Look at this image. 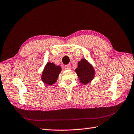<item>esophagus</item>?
<instances>
[{
	"label": "esophagus",
	"mask_w": 134,
	"mask_h": 134,
	"mask_svg": "<svg viewBox=\"0 0 134 134\" xmlns=\"http://www.w3.org/2000/svg\"><path fill=\"white\" fill-rule=\"evenodd\" d=\"M64 68L65 70H70L71 69V65H70V64H67V65H65L64 66Z\"/></svg>",
	"instance_id": "esophagus-1"
}]
</instances>
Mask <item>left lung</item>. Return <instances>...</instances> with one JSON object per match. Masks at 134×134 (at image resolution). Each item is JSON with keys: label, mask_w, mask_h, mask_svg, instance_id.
Masks as SVG:
<instances>
[{"label": "left lung", "mask_w": 134, "mask_h": 134, "mask_svg": "<svg viewBox=\"0 0 134 134\" xmlns=\"http://www.w3.org/2000/svg\"><path fill=\"white\" fill-rule=\"evenodd\" d=\"M80 83L87 85L94 77L95 71L93 67L86 59H81L79 62L77 68L75 70Z\"/></svg>", "instance_id": "obj_1"}]
</instances>
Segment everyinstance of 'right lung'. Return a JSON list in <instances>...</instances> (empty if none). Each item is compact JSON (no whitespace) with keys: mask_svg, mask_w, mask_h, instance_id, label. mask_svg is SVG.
<instances>
[{"mask_svg":"<svg viewBox=\"0 0 134 134\" xmlns=\"http://www.w3.org/2000/svg\"><path fill=\"white\" fill-rule=\"evenodd\" d=\"M61 71L62 68L60 66L52 63H47L42 71V81L47 85H53L57 81Z\"/></svg>","mask_w":134,"mask_h":134,"instance_id":"1","label":"right lung"}]
</instances>
